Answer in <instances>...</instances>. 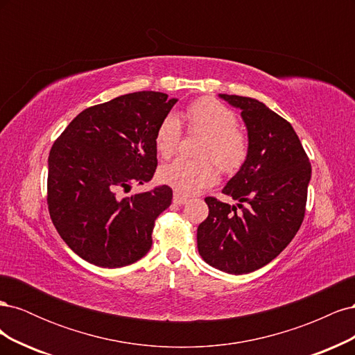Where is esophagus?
<instances>
[{"label": "esophagus", "mask_w": 355, "mask_h": 355, "mask_svg": "<svg viewBox=\"0 0 355 355\" xmlns=\"http://www.w3.org/2000/svg\"><path fill=\"white\" fill-rule=\"evenodd\" d=\"M187 201H188L187 197L179 194V192H175V196H173V202H175V204H179V206H182V204H185Z\"/></svg>", "instance_id": "esophagus-1"}]
</instances>
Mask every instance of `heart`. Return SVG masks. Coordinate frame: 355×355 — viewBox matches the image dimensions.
<instances>
[{
    "label": "heart",
    "mask_w": 355,
    "mask_h": 355,
    "mask_svg": "<svg viewBox=\"0 0 355 355\" xmlns=\"http://www.w3.org/2000/svg\"><path fill=\"white\" fill-rule=\"evenodd\" d=\"M187 130L204 136L198 148L200 159L179 158L158 168V180L180 194L196 192L213 185L218 179L216 162L223 173H235L249 155V137L239 127V116L227 105L211 98L197 99L187 106ZM182 137V124L173 114L159 121L154 146L159 157L170 158Z\"/></svg>",
    "instance_id": "1"
}]
</instances>
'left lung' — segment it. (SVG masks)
Wrapping results in <instances>:
<instances>
[{"label": "left lung", "instance_id": "8db88e82", "mask_svg": "<svg viewBox=\"0 0 355 355\" xmlns=\"http://www.w3.org/2000/svg\"><path fill=\"white\" fill-rule=\"evenodd\" d=\"M220 98L241 110L249 155L222 189L237 206L204 198L209 216L198 225L197 244L209 265L239 275L270 263L293 240L305 216L311 163L283 116L252 98Z\"/></svg>", "mask_w": 355, "mask_h": 355}]
</instances>
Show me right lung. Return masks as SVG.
<instances>
[{"mask_svg":"<svg viewBox=\"0 0 355 355\" xmlns=\"http://www.w3.org/2000/svg\"><path fill=\"white\" fill-rule=\"evenodd\" d=\"M136 92L90 106L53 144L47 206L62 240L84 261L120 268L144 257L155 219L173 198L167 185L132 197L120 192L146 184L157 168L154 135L176 99Z\"/></svg>","mask_w":355,"mask_h":355,"instance_id":"obj_1","label":"right lung"}]
</instances>
